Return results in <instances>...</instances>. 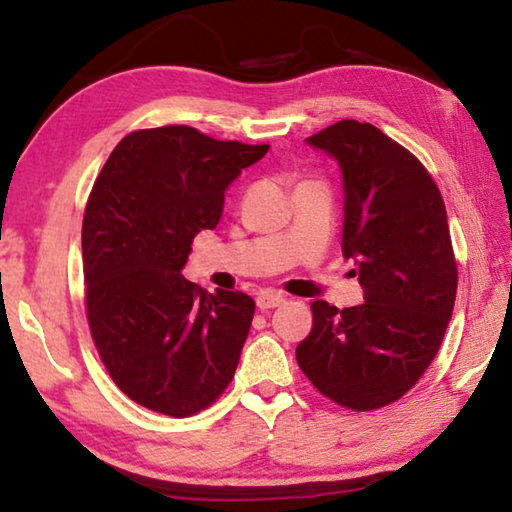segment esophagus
Listing matches in <instances>:
<instances>
[{"label":"esophagus","instance_id":"obj_1","mask_svg":"<svg viewBox=\"0 0 512 512\" xmlns=\"http://www.w3.org/2000/svg\"><path fill=\"white\" fill-rule=\"evenodd\" d=\"M279 304H284V295L273 293V290H264V293L257 295V308H259V310L277 308Z\"/></svg>","mask_w":512,"mask_h":512}]
</instances>
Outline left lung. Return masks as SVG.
Listing matches in <instances>:
<instances>
[{
    "label": "left lung",
    "instance_id": "left-lung-1",
    "mask_svg": "<svg viewBox=\"0 0 512 512\" xmlns=\"http://www.w3.org/2000/svg\"><path fill=\"white\" fill-rule=\"evenodd\" d=\"M306 142L342 168V250L364 304L317 299L295 355L319 393L364 413L404 397L442 346L457 293L446 206L422 162L373 124L342 119Z\"/></svg>",
    "mask_w": 512,
    "mask_h": 512
}]
</instances>
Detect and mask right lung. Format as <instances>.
Instances as JSON below:
<instances>
[{
	"label": "right lung",
	"mask_w": 512,
	"mask_h": 512,
	"mask_svg": "<svg viewBox=\"0 0 512 512\" xmlns=\"http://www.w3.org/2000/svg\"><path fill=\"white\" fill-rule=\"evenodd\" d=\"M268 144L219 142L190 126L135 130L115 146L84 210L86 317L117 388L155 413L208 408L235 375L255 302L188 282L193 237Z\"/></svg>",
	"instance_id": "add662e5"
}]
</instances>
